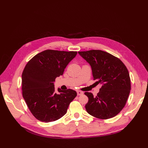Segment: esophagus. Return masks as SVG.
Returning <instances> with one entry per match:
<instances>
[{
	"instance_id": "34e87169",
	"label": "esophagus",
	"mask_w": 148,
	"mask_h": 148,
	"mask_svg": "<svg viewBox=\"0 0 148 148\" xmlns=\"http://www.w3.org/2000/svg\"><path fill=\"white\" fill-rule=\"evenodd\" d=\"M84 94V92L81 91H77V95H82Z\"/></svg>"
}]
</instances>
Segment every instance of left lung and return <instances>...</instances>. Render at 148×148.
<instances>
[{
    "label": "left lung",
    "instance_id": "obj_1",
    "mask_svg": "<svg viewBox=\"0 0 148 148\" xmlns=\"http://www.w3.org/2000/svg\"><path fill=\"white\" fill-rule=\"evenodd\" d=\"M91 66L93 79L102 84L99 93L94 97L86 92L88 101L86 109L91 115L101 119L111 118L125 106L131 88L128 70L118 57L102 50L79 51Z\"/></svg>",
    "mask_w": 148,
    "mask_h": 148
}]
</instances>
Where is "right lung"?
<instances>
[{
	"instance_id": "add662e5",
	"label": "right lung",
	"mask_w": 148,
	"mask_h": 148,
	"mask_svg": "<svg viewBox=\"0 0 148 148\" xmlns=\"http://www.w3.org/2000/svg\"><path fill=\"white\" fill-rule=\"evenodd\" d=\"M77 51L46 50L34 56L26 65L22 75V95L33 115L38 120L55 121L66 113L77 96L71 89L56 91L54 82L62 75Z\"/></svg>"
}]
</instances>
